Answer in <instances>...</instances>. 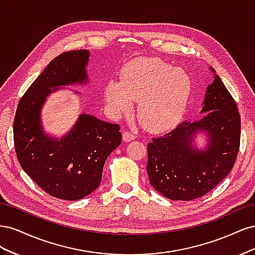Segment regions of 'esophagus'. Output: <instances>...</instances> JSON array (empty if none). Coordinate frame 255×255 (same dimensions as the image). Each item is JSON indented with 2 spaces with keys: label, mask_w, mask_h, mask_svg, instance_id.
I'll return each instance as SVG.
<instances>
[{
  "label": "esophagus",
  "mask_w": 255,
  "mask_h": 255,
  "mask_svg": "<svg viewBox=\"0 0 255 255\" xmlns=\"http://www.w3.org/2000/svg\"><path fill=\"white\" fill-rule=\"evenodd\" d=\"M122 138H123V140L128 142V141L135 139V135L132 134L130 132H128V130H126V132H123V134H122Z\"/></svg>",
  "instance_id": "34e87169"
}]
</instances>
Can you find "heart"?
Returning a JSON list of instances; mask_svg holds the SVG:
<instances>
[{
	"label": "heart",
	"mask_w": 255,
	"mask_h": 255,
	"mask_svg": "<svg viewBox=\"0 0 255 255\" xmlns=\"http://www.w3.org/2000/svg\"><path fill=\"white\" fill-rule=\"evenodd\" d=\"M121 81L105 85L107 109L115 117L133 111L149 130L159 132L175 126L186 109L192 84L188 74L159 58L139 57L122 68Z\"/></svg>",
	"instance_id": "b5f03b06"
}]
</instances>
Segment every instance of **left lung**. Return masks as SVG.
Returning <instances> with one entry per match:
<instances>
[{
    "mask_svg": "<svg viewBox=\"0 0 255 255\" xmlns=\"http://www.w3.org/2000/svg\"><path fill=\"white\" fill-rule=\"evenodd\" d=\"M198 121H183L148 144L146 171L152 187L170 200L190 201L206 195L232 170L241 141V116L232 96L213 68ZM207 138L199 149L198 133Z\"/></svg>",
    "mask_w": 255,
    "mask_h": 255,
    "instance_id": "8db88e82",
    "label": "left lung"
}]
</instances>
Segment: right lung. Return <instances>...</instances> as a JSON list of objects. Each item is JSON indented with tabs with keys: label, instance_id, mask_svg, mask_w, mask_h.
Segmentation results:
<instances>
[{
	"label": "right lung",
	"instance_id": "right-lung-1",
	"mask_svg": "<svg viewBox=\"0 0 255 255\" xmlns=\"http://www.w3.org/2000/svg\"><path fill=\"white\" fill-rule=\"evenodd\" d=\"M89 56V51L76 50L54 58L21 98L13 121L14 149L23 170L47 194L69 201L98 188L106 158L121 143L118 125L89 114H81L60 138L44 132L41 112L47 98L66 86L88 83Z\"/></svg>",
	"mask_w": 255,
	"mask_h": 255
}]
</instances>
